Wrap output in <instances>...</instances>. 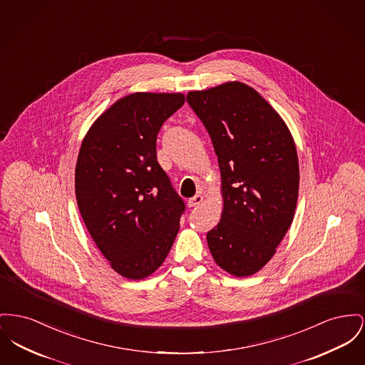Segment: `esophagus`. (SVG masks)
Instances as JSON below:
<instances>
[{"label":"esophagus","mask_w":365,"mask_h":365,"mask_svg":"<svg viewBox=\"0 0 365 365\" xmlns=\"http://www.w3.org/2000/svg\"><path fill=\"white\" fill-rule=\"evenodd\" d=\"M202 201H204V195H202V194H197V195H194L193 198H190V200L187 201V205H189L190 208H194V207H198Z\"/></svg>","instance_id":"esophagus-1"}]
</instances>
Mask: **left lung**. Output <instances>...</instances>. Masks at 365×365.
Here are the masks:
<instances>
[{"label":"left lung","mask_w":365,"mask_h":365,"mask_svg":"<svg viewBox=\"0 0 365 365\" xmlns=\"http://www.w3.org/2000/svg\"><path fill=\"white\" fill-rule=\"evenodd\" d=\"M220 170L223 208L207 235L216 264L235 277L257 273L276 254L297 210L299 161L291 130L252 86L227 81L190 91Z\"/></svg>","instance_id":"obj_1"}]
</instances>
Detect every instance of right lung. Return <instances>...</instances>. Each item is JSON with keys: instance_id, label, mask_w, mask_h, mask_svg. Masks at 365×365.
Wrapping results in <instances>:
<instances>
[{"instance_id": "right-lung-1", "label": "right lung", "mask_w": 365, "mask_h": 365, "mask_svg": "<svg viewBox=\"0 0 365 365\" xmlns=\"http://www.w3.org/2000/svg\"><path fill=\"white\" fill-rule=\"evenodd\" d=\"M183 93L135 92L88 129L76 164V197L86 229L111 269L151 276L165 260L185 210L155 153L157 133Z\"/></svg>"}]
</instances>
